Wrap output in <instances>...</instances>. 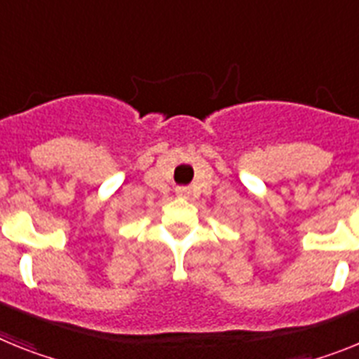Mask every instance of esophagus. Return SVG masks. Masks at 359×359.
<instances>
[{"mask_svg":"<svg viewBox=\"0 0 359 359\" xmlns=\"http://www.w3.org/2000/svg\"><path fill=\"white\" fill-rule=\"evenodd\" d=\"M175 194L179 195L180 198H188V197H189V194H191V191H189V188H186V186H180V188L175 189Z\"/></svg>","mask_w":359,"mask_h":359,"instance_id":"34e87169","label":"esophagus"}]
</instances>
